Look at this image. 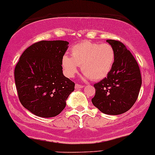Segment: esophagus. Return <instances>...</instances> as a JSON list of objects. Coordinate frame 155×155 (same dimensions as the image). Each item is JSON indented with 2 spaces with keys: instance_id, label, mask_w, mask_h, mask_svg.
<instances>
[{
  "instance_id": "esophagus-1",
  "label": "esophagus",
  "mask_w": 155,
  "mask_h": 155,
  "mask_svg": "<svg viewBox=\"0 0 155 155\" xmlns=\"http://www.w3.org/2000/svg\"><path fill=\"white\" fill-rule=\"evenodd\" d=\"M83 86L81 84H75V88L76 89H80V88H82Z\"/></svg>"
}]
</instances>
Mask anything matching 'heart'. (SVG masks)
I'll use <instances>...</instances> for the list:
<instances>
[{"instance_id": "b5f03b06", "label": "heart", "mask_w": 155, "mask_h": 155, "mask_svg": "<svg viewBox=\"0 0 155 155\" xmlns=\"http://www.w3.org/2000/svg\"><path fill=\"white\" fill-rule=\"evenodd\" d=\"M71 51V57L64 55L62 58L63 71L69 78L74 77L81 66L86 77L101 80L108 75L115 62V50L108 43L84 41L73 46Z\"/></svg>"}]
</instances>
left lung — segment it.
<instances>
[{
    "label": "left lung",
    "instance_id": "8db88e82",
    "mask_svg": "<svg viewBox=\"0 0 155 155\" xmlns=\"http://www.w3.org/2000/svg\"><path fill=\"white\" fill-rule=\"evenodd\" d=\"M106 42L114 48L115 62L107 77L94 85L95 95L92 102L102 113L116 115L126 113L137 101L141 76L137 61L122 42Z\"/></svg>",
    "mask_w": 155,
    "mask_h": 155
}]
</instances>
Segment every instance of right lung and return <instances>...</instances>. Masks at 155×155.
Segmentation results:
<instances>
[{
  "mask_svg": "<svg viewBox=\"0 0 155 155\" xmlns=\"http://www.w3.org/2000/svg\"><path fill=\"white\" fill-rule=\"evenodd\" d=\"M68 42L42 40L27 48L15 67L18 99L31 113L55 117L66 105L75 84L63 75L62 58Z\"/></svg>",
  "mask_w": 155,
  "mask_h": 155,
  "instance_id": "1",
  "label": "right lung"
}]
</instances>
